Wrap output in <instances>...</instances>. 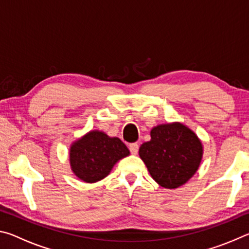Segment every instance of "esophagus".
I'll return each mask as SVG.
<instances>
[{"mask_svg": "<svg viewBox=\"0 0 249 249\" xmlns=\"http://www.w3.org/2000/svg\"><path fill=\"white\" fill-rule=\"evenodd\" d=\"M138 148H140V146H138V144H136V142L129 145V150L133 155H136L138 153Z\"/></svg>", "mask_w": 249, "mask_h": 249, "instance_id": "34e87169", "label": "esophagus"}]
</instances>
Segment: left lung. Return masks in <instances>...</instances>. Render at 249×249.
<instances>
[{"label": "left lung", "mask_w": 249, "mask_h": 249, "mask_svg": "<svg viewBox=\"0 0 249 249\" xmlns=\"http://www.w3.org/2000/svg\"><path fill=\"white\" fill-rule=\"evenodd\" d=\"M150 137L141 146L140 157L156 182L176 189L192 178L203 156V146L195 132L176 122L156 126Z\"/></svg>", "instance_id": "obj_1"}]
</instances>
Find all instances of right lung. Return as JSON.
<instances>
[{
  "mask_svg": "<svg viewBox=\"0 0 249 249\" xmlns=\"http://www.w3.org/2000/svg\"><path fill=\"white\" fill-rule=\"evenodd\" d=\"M128 155V148L120 138L91 130L72 142L69 160L71 170L80 180L93 183L105 178L113 166Z\"/></svg>",
  "mask_w": 249,
  "mask_h": 249,
  "instance_id": "obj_1",
  "label": "right lung"
}]
</instances>
